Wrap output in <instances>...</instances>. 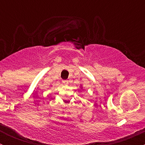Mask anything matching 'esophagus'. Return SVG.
I'll return each instance as SVG.
<instances>
[{
    "mask_svg": "<svg viewBox=\"0 0 145 145\" xmlns=\"http://www.w3.org/2000/svg\"><path fill=\"white\" fill-rule=\"evenodd\" d=\"M62 83H63L64 85H67L69 83V81H67V80H63V81H62Z\"/></svg>",
    "mask_w": 145,
    "mask_h": 145,
    "instance_id": "34e87169",
    "label": "esophagus"
}]
</instances>
